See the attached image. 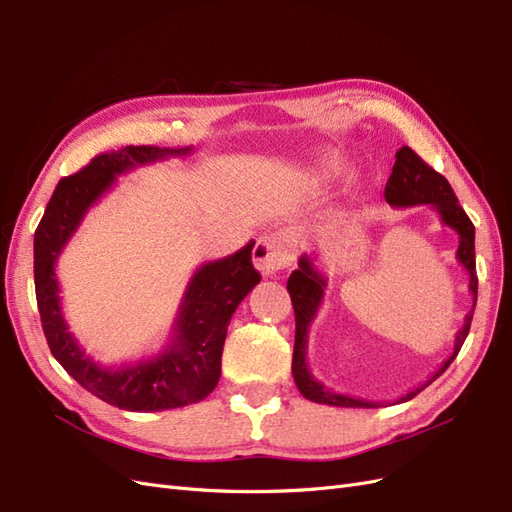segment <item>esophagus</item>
I'll list each match as a JSON object with an SVG mask.
<instances>
[{"label":"esophagus","instance_id":"esophagus-1","mask_svg":"<svg viewBox=\"0 0 512 512\" xmlns=\"http://www.w3.org/2000/svg\"><path fill=\"white\" fill-rule=\"evenodd\" d=\"M294 254H297V243L286 230H273L260 235L252 252L258 271L267 277L290 267Z\"/></svg>","mask_w":512,"mask_h":512}]
</instances>
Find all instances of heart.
I'll return each instance as SVG.
<instances>
[{
	"label": "heart",
	"mask_w": 512,
	"mask_h": 512,
	"mask_svg": "<svg viewBox=\"0 0 512 512\" xmlns=\"http://www.w3.org/2000/svg\"><path fill=\"white\" fill-rule=\"evenodd\" d=\"M318 164H320V168L324 170V173H329V170H335V166H337V162H335L333 156H322Z\"/></svg>",
	"instance_id": "heart-1"
}]
</instances>
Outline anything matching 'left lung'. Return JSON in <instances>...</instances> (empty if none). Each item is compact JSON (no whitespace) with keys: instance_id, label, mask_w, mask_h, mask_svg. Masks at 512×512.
<instances>
[{"instance_id":"left-lung-1","label":"left lung","mask_w":512,"mask_h":512,"mask_svg":"<svg viewBox=\"0 0 512 512\" xmlns=\"http://www.w3.org/2000/svg\"><path fill=\"white\" fill-rule=\"evenodd\" d=\"M384 198L391 207H416V205H429L438 211L440 220L444 226L453 228L459 235V247H457V260L463 265V269L470 275V292L474 294V305L470 314L466 316V322L455 335V348L453 354L433 371V374L418 384L416 389L408 391L404 397H399L395 404L401 401H408L414 395L421 393L425 386H429L433 380L440 378L446 367L455 361L463 342L470 333L472 314L476 307V292H478V277H476V258H474V224L461 209L459 200L448 183L440 173H436L429 164H425L421 158L410 147H401L395 153V164L393 173L386 181ZM314 256L303 254L299 258V269H294L288 277V292L294 307V320H297V331H294V352H292V376L294 384L301 391V395L309 401H316V404L324 406H337V408H382L386 404L382 401H367L344 393H335L327 389L322 382H318L312 371L307 367V333L309 324L314 322L318 307L324 297V288H327V277H324L318 267L314 265Z\"/></svg>"}]
</instances>
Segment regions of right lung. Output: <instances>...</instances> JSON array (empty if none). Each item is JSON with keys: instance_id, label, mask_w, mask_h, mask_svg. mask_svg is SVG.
<instances>
[{"instance_id": "add662e5", "label": "right lung", "mask_w": 512, "mask_h": 512, "mask_svg": "<svg viewBox=\"0 0 512 512\" xmlns=\"http://www.w3.org/2000/svg\"><path fill=\"white\" fill-rule=\"evenodd\" d=\"M190 153L192 147L130 145L96 156L79 173L57 183L34 235L36 299L46 342L83 389L121 410H175L198 404L218 386L230 318L260 282L252 265L254 241L235 254L200 265L185 288L168 346L151 359L123 367L96 363L70 333L61 312L55 265L87 211L113 188L119 175Z\"/></svg>"}]
</instances>
